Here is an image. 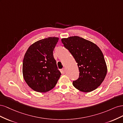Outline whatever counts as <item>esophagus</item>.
Segmentation results:
<instances>
[{
	"mask_svg": "<svg viewBox=\"0 0 123 123\" xmlns=\"http://www.w3.org/2000/svg\"><path fill=\"white\" fill-rule=\"evenodd\" d=\"M65 72H66V69H65V68H63V69L62 70V73H63V74H64V73H65Z\"/></svg>",
	"mask_w": 123,
	"mask_h": 123,
	"instance_id": "esophagus-1",
	"label": "esophagus"
}]
</instances>
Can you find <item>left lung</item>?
Instances as JSON below:
<instances>
[{
    "label": "left lung",
    "mask_w": 123,
    "mask_h": 123,
    "mask_svg": "<svg viewBox=\"0 0 123 123\" xmlns=\"http://www.w3.org/2000/svg\"><path fill=\"white\" fill-rule=\"evenodd\" d=\"M62 42L79 67V77L73 81L74 87L85 92L94 90L102 84L107 72L101 50L94 43L79 36L62 38Z\"/></svg>",
    "instance_id": "1"
}]
</instances>
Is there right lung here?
I'll list each match as a JSON object with an SVG mask.
<instances>
[{
    "label": "right lung",
    "instance_id": "right-lung-1",
    "mask_svg": "<svg viewBox=\"0 0 123 123\" xmlns=\"http://www.w3.org/2000/svg\"><path fill=\"white\" fill-rule=\"evenodd\" d=\"M58 38L50 37L32 44L23 60V73L25 82L33 90L46 92L56 85L61 73L53 56Z\"/></svg>",
    "mask_w": 123,
    "mask_h": 123
}]
</instances>
